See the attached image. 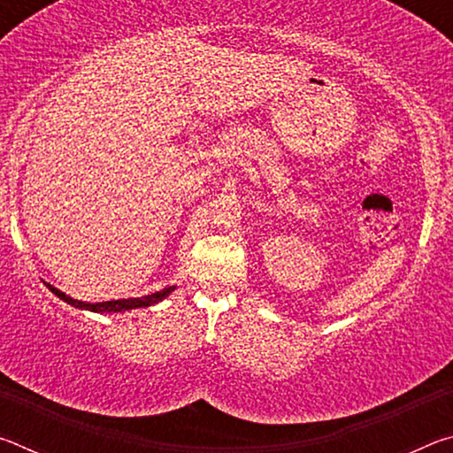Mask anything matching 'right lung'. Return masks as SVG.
<instances>
[{
	"mask_svg": "<svg viewBox=\"0 0 453 453\" xmlns=\"http://www.w3.org/2000/svg\"><path fill=\"white\" fill-rule=\"evenodd\" d=\"M53 294H56L59 300L67 302L70 305H73V308H80V310H89V311H96V313H118V311H127V310H135V308H148V305H153L157 302L165 300L167 296L172 294V291L175 289L173 286L170 288H164L162 291H156V294H150V296H143V297H129V300H111V302H99V303H86V302H78L73 300V297L65 296L64 291H59L58 288L50 286V283H45Z\"/></svg>",
	"mask_w": 453,
	"mask_h": 453,
	"instance_id": "obj_1",
	"label": "right lung"
}]
</instances>
